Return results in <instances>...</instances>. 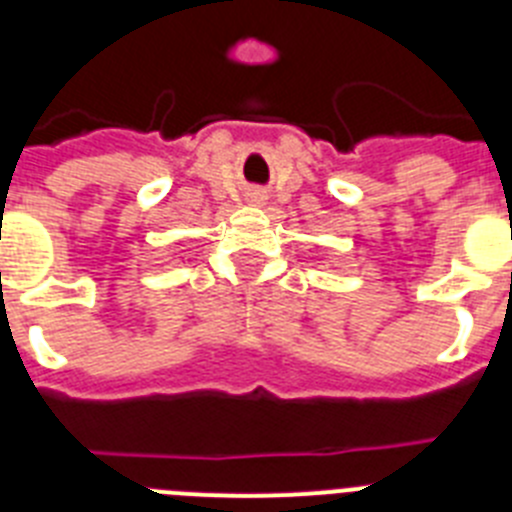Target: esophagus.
<instances>
[{
	"mask_svg": "<svg viewBox=\"0 0 512 512\" xmlns=\"http://www.w3.org/2000/svg\"><path fill=\"white\" fill-rule=\"evenodd\" d=\"M246 200L251 202V205H266V192L264 189H251V192L246 194Z\"/></svg>",
	"mask_w": 512,
	"mask_h": 512,
	"instance_id": "34e87169",
	"label": "esophagus"
}]
</instances>
